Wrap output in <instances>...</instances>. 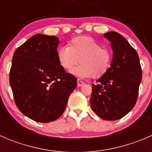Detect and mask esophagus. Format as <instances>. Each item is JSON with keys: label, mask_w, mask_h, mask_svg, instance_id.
<instances>
[{"label": "esophagus", "mask_w": 152, "mask_h": 152, "mask_svg": "<svg viewBox=\"0 0 152 152\" xmlns=\"http://www.w3.org/2000/svg\"><path fill=\"white\" fill-rule=\"evenodd\" d=\"M84 85H85V82H83V81H82L81 79H77V86L78 87H82V86H83Z\"/></svg>", "instance_id": "34e87169"}]
</instances>
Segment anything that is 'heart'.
<instances>
[{
  "mask_svg": "<svg viewBox=\"0 0 152 152\" xmlns=\"http://www.w3.org/2000/svg\"><path fill=\"white\" fill-rule=\"evenodd\" d=\"M57 57L60 65L73 74L84 78H100L107 73L112 62V53L90 37H77L70 40L69 45L58 50Z\"/></svg>",
  "mask_w": 152,
  "mask_h": 152,
  "instance_id": "b5f03b06",
  "label": "heart"
}]
</instances>
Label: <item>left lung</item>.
<instances>
[{
	"mask_svg": "<svg viewBox=\"0 0 152 152\" xmlns=\"http://www.w3.org/2000/svg\"><path fill=\"white\" fill-rule=\"evenodd\" d=\"M113 51L110 68L92 85L90 106L101 118H122L134 107L142 79L141 66L137 51L120 34L105 33Z\"/></svg>",
	"mask_w": 152,
	"mask_h": 152,
	"instance_id": "left-lung-1",
	"label": "left lung"
}]
</instances>
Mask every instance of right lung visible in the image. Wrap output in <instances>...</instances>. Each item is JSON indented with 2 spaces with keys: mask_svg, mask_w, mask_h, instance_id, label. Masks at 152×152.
Returning a JSON list of instances; mask_svg holds the SVG:
<instances>
[{
  "mask_svg": "<svg viewBox=\"0 0 152 152\" xmlns=\"http://www.w3.org/2000/svg\"><path fill=\"white\" fill-rule=\"evenodd\" d=\"M59 38L37 34L16 49L10 84L18 110L31 120L51 122L64 113L77 85L57 57Z\"/></svg>",
  "mask_w": 152,
  "mask_h": 152,
  "instance_id": "right-lung-1",
  "label": "right lung"
}]
</instances>
